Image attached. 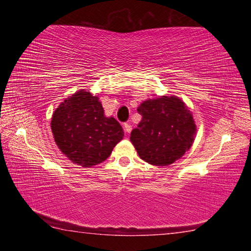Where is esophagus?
Wrapping results in <instances>:
<instances>
[{"label":"esophagus","instance_id":"34e87169","mask_svg":"<svg viewBox=\"0 0 251 251\" xmlns=\"http://www.w3.org/2000/svg\"><path fill=\"white\" fill-rule=\"evenodd\" d=\"M124 130H125L126 134H129L131 131V126L129 124H125L124 125Z\"/></svg>","mask_w":251,"mask_h":251}]
</instances>
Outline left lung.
<instances>
[{
  "mask_svg": "<svg viewBox=\"0 0 251 251\" xmlns=\"http://www.w3.org/2000/svg\"><path fill=\"white\" fill-rule=\"evenodd\" d=\"M137 112L142 121L130 133V142L143 160L168 166L192 147L197 127L193 114L177 96L144 100Z\"/></svg>",
  "mask_w": 251,
  "mask_h": 251,
  "instance_id": "obj_1",
  "label": "left lung"
}]
</instances>
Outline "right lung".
I'll return each mask as SVG.
<instances>
[{"label":"right lung","instance_id":"add662e5","mask_svg":"<svg viewBox=\"0 0 251 251\" xmlns=\"http://www.w3.org/2000/svg\"><path fill=\"white\" fill-rule=\"evenodd\" d=\"M50 128L62 154L82 167L103 163L124 137L120 123L105 116L99 96L85 90L58 105Z\"/></svg>","mask_w":251,"mask_h":251}]
</instances>
